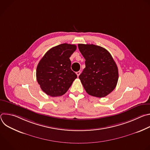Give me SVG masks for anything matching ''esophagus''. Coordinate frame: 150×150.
Returning <instances> with one entry per match:
<instances>
[{"instance_id":"1","label":"esophagus","mask_w":150,"mask_h":150,"mask_svg":"<svg viewBox=\"0 0 150 150\" xmlns=\"http://www.w3.org/2000/svg\"><path fill=\"white\" fill-rule=\"evenodd\" d=\"M76 75H77V76H78V77L79 75H80V74H81V72H80V71H78V72H76Z\"/></svg>"}]
</instances>
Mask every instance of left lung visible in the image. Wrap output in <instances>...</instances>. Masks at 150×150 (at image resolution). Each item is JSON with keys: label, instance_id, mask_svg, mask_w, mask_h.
I'll list each match as a JSON object with an SVG mask.
<instances>
[{"label": "left lung", "instance_id": "obj_1", "mask_svg": "<svg viewBox=\"0 0 150 150\" xmlns=\"http://www.w3.org/2000/svg\"><path fill=\"white\" fill-rule=\"evenodd\" d=\"M85 59V68L79 78L86 92L96 97H104L116 88L118 68L110 53L94 45L78 44Z\"/></svg>", "mask_w": 150, "mask_h": 150}]
</instances>
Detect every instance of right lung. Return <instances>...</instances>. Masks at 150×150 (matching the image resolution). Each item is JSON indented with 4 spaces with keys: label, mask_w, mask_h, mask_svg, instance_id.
Segmentation results:
<instances>
[{
    "label": "right lung",
    "mask_w": 150,
    "mask_h": 150,
    "mask_svg": "<svg viewBox=\"0 0 150 150\" xmlns=\"http://www.w3.org/2000/svg\"><path fill=\"white\" fill-rule=\"evenodd\" d=\"M76 49L74 45L61 44L48 50L40 60L36 77L41 89L46 94L51 97L65 94L77 78L71 69L69 59Z\"/></svg>",
    "instance_id": "add662e5"
}]
</instances>
